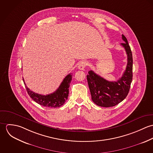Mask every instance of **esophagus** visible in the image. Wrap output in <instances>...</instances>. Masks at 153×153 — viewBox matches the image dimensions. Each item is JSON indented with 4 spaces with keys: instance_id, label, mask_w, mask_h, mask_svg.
Here are the masks:
<instances>
[{
    "instance_id": "esophagus-1",
    "label": "esophagus",
    "mask_w": 153,
    "mask_h": 153,
    "mask_svg": "<svg viewBox=\"0 0 153 153\" xmlns=\"http://www.w3.org/2000/svg\"><path fill=\"white\" fill-rule=\"evenodd\" d=\"M87 65V62L86 61H82L78 66V69L80 70H84Z\"/></svg>"
}]
</instances>
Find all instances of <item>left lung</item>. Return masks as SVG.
<instances>
[{
    "label": "left lung",
    "instance_id": "8db88e82",
    "mask_svg": "<svg viewBox=\"0 0 153 153\" xmlns=\"http://www.w3.org/2000/svg\"><path fill=\"white\" fill-rule=\"evenodd\" d=\"M122 39L125 42L121 45L126 51L128 62L121 78L117 81H109L93 71H89L87 76L92 100L98 106H115L123 101L129 92L132 79V56L130 46L124 35H122Z\"/></svg>",
    "mask_w": 153,
    "mask_h": 153
}]
</instances>
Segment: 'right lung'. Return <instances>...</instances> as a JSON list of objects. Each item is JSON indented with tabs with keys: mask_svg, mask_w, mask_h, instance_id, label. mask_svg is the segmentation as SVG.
I'll return each instance as SVG.
<instances>
[{
	"mask_svg": "<svg viewBox=\"0 0 153 153\" xmlns=\"http://www.w3.org/2000/svg\"><path fill=\"white\" fill-rule=\"evenodd\" d=\"M72 75L69 74L64 79L59 88L53 93L48 95H41L35 93L26 86L24 79L23 81L26 86V91L30 97L36 102L46 107L57 108L64 104L68 99L69 94V87L72 80Z\"/></svg>",
	"mask_w": 153,
	"mask_h": 153,
	"instance_id": "right-lung-1",
	"label": "right lung"
}]
</instances>
